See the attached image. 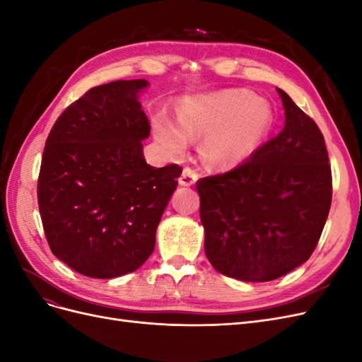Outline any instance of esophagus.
Masks as SVG:
<instances>
[{"mask_svg": "<svg viewBox=\"0 0 362 362\" xmlns=\"http://www.w3.org/2000/svg\"><path fill=\"white\" fill-rule=\"evenodd\" d=\"M196 181H198V173H196L192 168H184L178 182L181 185H185V187H189V185H193Z\"/></svg>", "mask_w": 362, "mask_h": 362, "instance_id": "esophagus-1", "label": "esophagus"}]
</instances>
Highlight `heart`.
Listing matches in <instances>:
<instances>
[{
  "label": "heart",
  "mask_w": 362,
  "mask_h": 362,
  "mask_svg": "<svg viewBox=\"0 0 362 362\" xmlns=\"http://www.w3.org/2000/svg\"><path fill=\"white\" fill-rule=\"evenodd\" d=\"M156 139L169 157H180L190 139L204 136V156L216 166L235 168L249 160L273 127L272 105L247 89H225L184 98L180 120L154 117Z\"/></svg>",
  "instance_id": "b5f03b06"
}]
</instances>
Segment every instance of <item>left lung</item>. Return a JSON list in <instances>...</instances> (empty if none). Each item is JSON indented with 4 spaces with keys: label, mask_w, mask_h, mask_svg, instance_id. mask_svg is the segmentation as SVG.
Masks as SVG:
<instances>
[{
    "label": "left lung",
    "mask_w": 362,
    "mask_h": 362,
    "mask_svg": "<svg viewBox=\"0 0 362 362\" xmlns=\"http://www.w3.org/2000/svg\"><path fill=\"white\" fill-rule=\"evenodd\" d=\"M286 125L247 161L198 181L205 254L225 276L278 279L311 257L329 214L322 131L281 89Z\"/></svg>",
    "instance_id": "obj_1"
}]
</instances>
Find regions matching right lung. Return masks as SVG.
Segmentation results:
<instances>
[{
    "mask_svg": "<svg viewBox=\"0 0 362 362\" xmlns=\"http://www.w3.org/2000/svg\"><path fill=\"white\" fill-rule=\"evenodd\" d=\"M146 80L92 87L54 124L37 181L48 245L84 276L112 279L137 270L156 247L178 164L152 168L141 140L149 120L139 93Z\"/></svg>",
    "mask_w": 362,
    "mask_h": 362,
    "instance_id": "add662e5",
    "label": "right lung"
}]
</instances>
